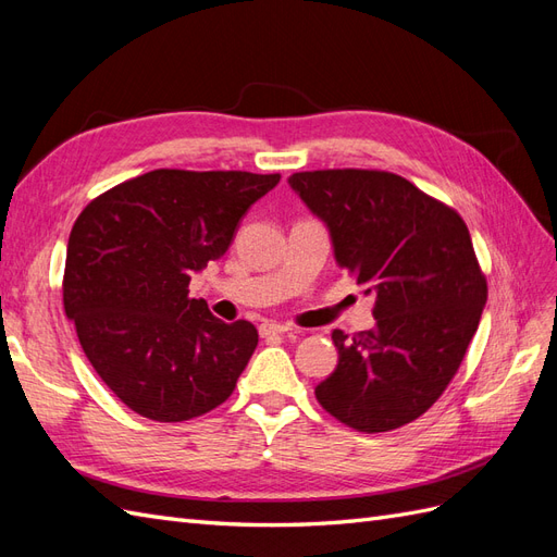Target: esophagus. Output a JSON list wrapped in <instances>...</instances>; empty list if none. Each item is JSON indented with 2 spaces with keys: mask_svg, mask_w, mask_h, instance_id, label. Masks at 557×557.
<instances>
[{
  "mask_svg": "<svg viewBox=\"0 0 557 557\" xmlns=\"http://www.w3.org/2000/svg\"><path fill=\"white\" fill-rule=\"evenodd\" d=\"M289 326L287 324H280V322H263L259 326V334L261 336H275V334H287Z\"/></svg>",
  "mask_w": 557,
  "mask_h": 557,
  "instance_id": "34e87169",
  "label": "esophagus"
}]
</instances>
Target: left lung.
<instances>
[{"instance_id": "obj_1", "label": "left lung", "mask_w": 557, "mask_h": 557, "mask_svg": "<svg viewBox=\"0 0 557 557\" xmlns=\"http://www.w3.org/2000/svg\"><path fill=\"white\" fill-rule=\"evenodd\" d=\"M289 183L330 227L338 265L374 294V330L332 332L338 364L318 403L352 431H395L437 403L478 332L487 277L468 225L391 171H298Z\"/></svg>"}]
</instances>
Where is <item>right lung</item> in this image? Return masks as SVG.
Masks as SVG:
<instances>
[{
	"mask_svg": "<svg viewBox=\"0 0 557 557\" xmlns=\"http://www.w3.org/2000/svg\"><path fill=\"white\" fill-rule=\"evenodd\" d=\"M277 183L280 174L154 169L82 209L67 239L65 315L96 374L136 414L190 421L233 395L259 332L213 318L188 284Z\"/></svg>",
	"mask_w": 557,
	"mask_h": 557,
	"instance_id": "add662e5",
	"label": "right lung"
}]
</instances>
